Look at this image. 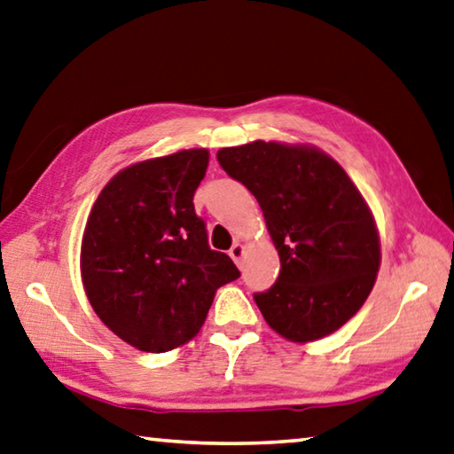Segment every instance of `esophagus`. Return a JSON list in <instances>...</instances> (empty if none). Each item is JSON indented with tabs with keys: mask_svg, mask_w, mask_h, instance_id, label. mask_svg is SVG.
Wrapping results in <instances>:
<instances>
[{
	"mask_svg": "<svg viewBox=\"0 0 454 454\" xmlns=\"http://www.w3.org/2000/svg\"><path fill=\"white\" fill-rule=\"evenodd\" d=\"M230 258H232L236 263H240V260H242V255H244V246L240 244V242H236L232 248H230Z\"/></svg>",
	"mask_w": 454,
	"mask_h": 454,
	"instance_id": "34e87169",
	"label": "esophagus"
}]
</instances>
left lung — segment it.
<instances>
[{
    "instance_id": "obj_1",
    "label": "left lung",
    "mask_w": 454,
    "mask_h": 454,
    "mask_svg": "<svg viewBox=\"0 0 454 454\" xmlns=\"http://www.w3.org/2000/svg\"><path fill=\"white\" fill-rule=\"evenodd\" d=\"M216 159L255 196L279 254L276 284L254 294L263 319L290 341L333 333L364 306L381 260L364 196L311 146L254 141Z\"/></svg>"
}]
</instances>
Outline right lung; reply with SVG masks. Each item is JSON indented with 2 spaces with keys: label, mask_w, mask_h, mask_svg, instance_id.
Here are the masks:
<instances>
[{
  "label": "right lung",
  "mask_w": 454,
  "mask_h": 454,
  "mask_svg": "<svg viewBox=\"0 0 454 454\" xmlns=\"http://www.w3.org/2000/svg\"><path fill=\"white\" fill-rule=\"evenodd\" d=\"M208 151L191 148L137 162L106 184L81 244V276L103 324L122 341L164 353L199 333L214 294L240 278L208 246L194 192Z\"/></svg>",
  "instance_id": "right-lung-1"
}]
</instances>
